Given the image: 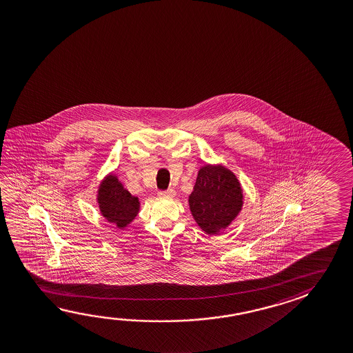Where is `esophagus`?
Here are the masks:
<instances>
[{
	"label": "esophagus",
	"instance_id": "obj_1",
	"mask_svg": "<svg viewBox=\"0 0 353 353\" xmlns=\"http://www.w3.org/2000/svg\"><path fill=\"white\" fill-rule=\"evenodd\" d=\"M159 196H163V198H174L176 196V192L172 188L166 190V191L159 192Z\"/></svg>",
	"mask_w": 353,
	"mask_h": 353
}]
</instances>
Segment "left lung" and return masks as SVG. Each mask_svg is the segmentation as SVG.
<instances>
[{"instance_id":"left-lung-1","label":"left lung","mask_w":353,"mask_h":353,"mask_svg":"<svg viewBox=\"0 0 353 353\" xmlns=\"http://www.w3.org/2000/svg\"><path fill=\"white\" fill-rule=\"evenodd\" d=\"M188 203L192 215L203 232L219 235L241 212L243 188L229 168L204 165L198 171Z\"/></svg>"}]
</instances>
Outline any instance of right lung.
<instances>
[{"instance_id":"add662e5","label":"right lung","mask_w":353,"mask_h":353,"mask_svg":"<svg viewBox=\"0 0 353 353\" xmlns=\"http://www.w3.org/2000/svg\"><path fill=\"white\" fill-rule=\"evenodd\" d=\"M97 203L105 220L121 230L135 219L140 210L139 198L132 196L113 174H108L101 182Z\"/></svg>"}]
</instances>
